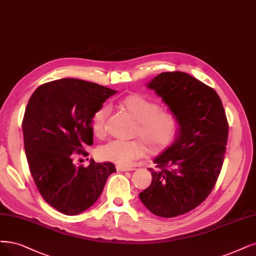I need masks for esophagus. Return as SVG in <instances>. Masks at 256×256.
I'll list each match as a JSON object with an SVG mask.
<instances>
[{
	"label": "esophagus",
	"mask_w": 256,
	"mask_h": 256,
	"mask_svg": "<svg viewBox=\"0 0 256 256\" xmlns=\"http://www.w3.org/2000/svg\"><path fill=\"white\" fill-rule=\"evenodd\" d=\"M116 168L118 172H126V171H132V170H135L133 166H117Z\"/></svg>",
	"instance_id": "obj_1"
}]
</instances>
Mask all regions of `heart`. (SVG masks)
<instances>
[{
	"instance_id": "1",
	"label": "heart",
	"mask_w": 256,
	"mask_h": 256,
	"mask_svg": "<svg viewBox=\"0 0 256 256\" xmlns=\"http://www.w3.org/2000/svg\"><path fill=\"white\" fill-rule=\"evenodd\" d=\"M120 106L137 121L135 135H139L150 150L164 148L176 135L178 128L176 115L168 110L159 108V104L155 100L141 94H130L121 99ZM108 112L110 106L104 104L94 112L90 128L94 135L101 136L103 134ZM143 142L140 139L110 140L99 148V155L102 159L112 162L130 164L146 152Z\"/></svg>"
}]
</instances>
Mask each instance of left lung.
Masks as SVG:
<instances>
[{"mask_svg":"<svg viewBox=\"0 0 256 256\" xmlns=\"http://www.w3.org/2000/svg\"><path fill=\"white\" fill-rule=\"evenodd\" d=\"M146 86L175 114L178 128L174 142L154 158L152 184L139 197L153 214L170 218L195 209L213 190L229 126L217 92L188 74L162 72Z\"/></svg>","mask_w":256,"mask_h":256,"instance_id":"left-lung-1","label":"left lung"}]
</instances>
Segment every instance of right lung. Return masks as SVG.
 <instances>
[{
	"label": "right lung",
	"instance_id": "obj_1",
	"mask_svg": "<svg viewBox=\"0 0 256 256\" xmlns=\"http://www.w3.org/2000/svg\"><path fill=\"white\" fill-rule=\"evenodd\" d=\"M117 90L79 79H60L40 85L27 103L22 128L34 182L43 200L65 215H77L98 200L112 162L76 166L74 154H88L92 144L94 112Z\"/></svg>",
	"mask_w": 256,
	"mask_h": 256
}]
</instances>
